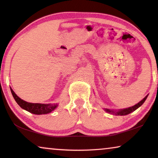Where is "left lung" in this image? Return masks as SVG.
I'll return each instance as SVG.
<instances>
[{
	"instance_id": "1",
	"label": "left lung",
	"mask_w": 158,
	"mask_h": 158,
	"mask_svg": "<svg viewBox=\"0 0 158 158\" xmlns=\"http://www.w3.org/2000/svg\"><path fill=\"white\" fill-rule=\"evenodd\" d=\"M148 96H146L143 99H142L141 101H139V102L137 103L136 105L127 108V109H120V110H118V111H114V110H110V109H104V110L106 112H108V113L113 114H114V115H120V116L127 115V114H130V113H131V112H133L134 111H135V110L137 109L139 106H141L144 103V101H145L147 98H148Z\"/></svg>"
}]
</instances>
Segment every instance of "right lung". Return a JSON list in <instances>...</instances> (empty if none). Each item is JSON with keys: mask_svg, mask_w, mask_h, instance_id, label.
Instances as JSON below:
<instances>
[{"mask_svg": "<svg viewBox=\"0 0 158 158\" xmlns=\"http://www.w3.org/2000/svg\"><path fill=\"white\" fill-rule=\"evenodd\" d=\"M10 91H11V94L13 96H14L15 101L19 105V106L31 114H37V115L49 114L54 111L58 106L57 103H53V104L47 103V104H44V103H32L27 102V101H23L19 98L11 88H10Z\"/></svg>", "mask_w": 158, "mask_h": 158, "instance_id": "right-lung-1", "label": "right lung"}]
</instances>
